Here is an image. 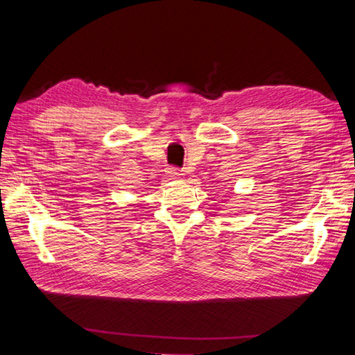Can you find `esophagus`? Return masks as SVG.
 I'll list each match as a JSON object with an SVG mask.
<instances>
[{
  "label": "esophagus",
  "instance_id": "esophagus-1",
  "mask_svg": "<svg viewBox=\"0 0 355 355\" xmlns=\"http://www.w3.org/2000/svg\"><path fill=\"white\" fill-rule=\"evenodd\" d=\"M167 178L169 180H173V182H178V180H182L183 178V173L180 172V171H177V169H171L167 171Z\"/></svg>",
  "mask_w": 355,
  "mask_h": 355
}]
</instances>
